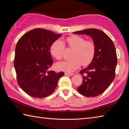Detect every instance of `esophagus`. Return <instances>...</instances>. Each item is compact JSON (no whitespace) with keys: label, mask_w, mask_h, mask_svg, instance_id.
I'll return each instance as SVG.
<instances>
[{"label":"esophagus","mask_w":129,"mask_h":129,"mask_svg":"<svg viewBox=\"0 0 129 129\" xmlns=\"http://www.w3.org/2000/svg\"><path fill=\"white\" fill-rule=\"evenodd\" d=\"M65 75L67 76H72L73 75V73H65Z\"/></svg>","instance_id":"esophagus-1"}]
</instances>
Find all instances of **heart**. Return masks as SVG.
<instances>
[{
    "label": "heart",
    "mask_w": 129,
    "mask_h": 129,
    "mask_svg": "<svg viewBox=\"0 0 129 129\" xmlns=\"http://www.w3.org/2000/svg\"><path fill=\"white\" fill-rule=\"evenodd\" d=\"M69 48L73 49L71 54L72 59L57 62L56 67L60 71L72 72L80 67L87 66L92 61L95 54V45L90 41L79 36H72L66 39ZM65 44L60 40L53 43L50 48V54L57 60L62 58L65 50Z\"/></svg>",
    "instance_id": "1"
}]
</instances>
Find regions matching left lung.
<instances>
[{"mask_svg":"<svg viewBox=\"0 0 129 129\" xmlns=\"http://www.w3.org/2000/svg\"><path fill=\"white\" fill-rule=\"evenodd\" d=\"M73 33L87 34L93 41L95 57L86 68L80 71L83 80L77 90L85 96H97L106 90L115 78L117 64L115 45L107 34L96 28H88Z\"/></svg>","mask_w":129,"mask_h":129,"instance_id":"obj_1","label":"left lung"}]
</instances>
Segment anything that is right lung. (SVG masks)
Here are the masks:
<instances>
[{"instance_id":"right-lung-1","label":"right lung","mask_w":129,"mask_h":129,"mask_svg":"<svg viewBox=\"0 0 129 129\" xmlns=\"http://www.w3.org/2000/svg\"><path fill=\"white\" fill-rule=\"evenodd\" d=\"M61 36L50 30L34 28L18 41L14 65L18 85L27 95L37 98L48 96L64 75L62 72L48 71L53 63L50 46Z\"/></svg>"}]
</instances>
